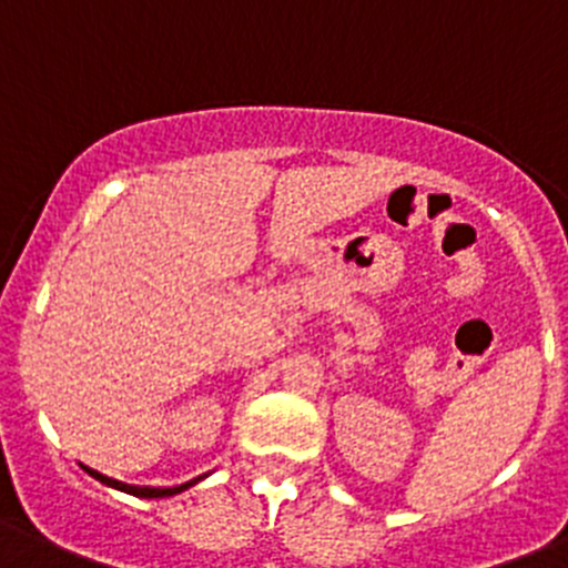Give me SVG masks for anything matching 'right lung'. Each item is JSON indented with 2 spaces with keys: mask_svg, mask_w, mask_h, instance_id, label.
Here are the masks:
<instances>
[{
  "mask_svg": "<svg viewBox=\"0 0 568 568\" xmlns=\"http://www.w3.org/2000/svg\"><path fill=\"white\" fill-rule=\"evenodd\" d=\"M89 474H92L94 479L103 481V485L116 487V490H125V493H131V496H140V499H162V496H173V493H182L184 487H190V485H182V487H134V485H123V481L109 479V476L98 474V470H89Z\"/></svg>",
  "mask_w": 568,
  "mask_h": 568,
  "instance_id": "add662e5",
  "label": "right lung"
}]
</instances>
